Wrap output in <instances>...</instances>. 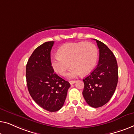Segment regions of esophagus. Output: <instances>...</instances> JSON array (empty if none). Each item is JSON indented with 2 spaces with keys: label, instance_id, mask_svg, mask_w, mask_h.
<instances>
[{
  "label": "esophagus",
  "instance_id": "esophagus-1",
  "mask_svg": "<svg viewBox=\"0 0 134 134\" xmlns=\"http://www.w3.org/2000/svg\"><path fill=\"white\" fill-rule=\"evenodd\" d=\"M69 82L71 85V84H73L74 83H75V82H76V81H70Z\"/></svg>",
  "mask_w": 134,
  "mask_h": 134
}]
</instances>
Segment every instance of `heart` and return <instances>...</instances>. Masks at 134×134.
I'll list each match as a JSON object with an SVG mask.
<instances>
[{
	"instance_id": "b5f03b06",
	"label": "heart",
	"mask_w": 134,
	"mask_h": 134,
	"mask_svg": "<svg viewBox=\"0 0 134 134\" xmlns=\"http://www.w3.org/2000/svg\"><path fill=\"white\" fill-rule=\"evenodd\" d=\"M98 52L92 42L68 43L60 47L58 55L52 58L51 65L54 71L64 76L70 66L72 67L68 76L75 78L78 75H87L95 68Z\"/></svg>"
}]
</instances>
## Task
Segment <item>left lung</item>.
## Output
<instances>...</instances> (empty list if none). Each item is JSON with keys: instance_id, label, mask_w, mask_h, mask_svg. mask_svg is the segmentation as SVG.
<instances>
[{"instance_id": "1", "label": "left lung", "mask_w": 134, "mask_h": 134, "mask_svg": "<svg viewBox=\"0 0 134 134\" xmlns=\"http://www.w3.org/2000/svg\"><path fill=\"white\" fill-rule=\"evenodd\" d=\"M99 51L98 64L84 79L82 95L86 103L97 108L109 102L118 83V65L114 53L106 45L95 39Z\"/></svg>"}]
</instances>
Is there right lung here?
<instances>
[{"label": "right lung", "instance_id": "right-lung-1", "mask_svg": "<svg viewBox=\"0 0 134 134\" xmlns=\"http://www.w3.org/2000/svg\"><path fill=\"white\" fill-rule=\"evenodd\" d=\"M54 41L46 42L35 49L26 66L28 90L39 106L56 112L64 104L70 84L54 73L50 52Z\"/></svg>", "mask_w": 134, "mask_h": 134}]
</instances>
